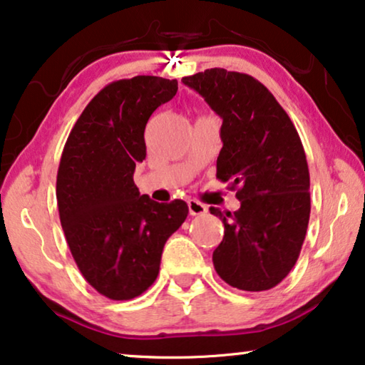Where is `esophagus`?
I'll use <instances>...</instances> for the list:
<instances>
[{
  "mask_svg": "<svg viewBox=\"0 0 365 365\" xmlns=\"http://www.w3.org/2000/svg\"><path fill=\"white\" fill-rule=\"evenodd\" d=\"M187 207H189V214H191V216H201V214L207 211V207L204 206L202 202L194 201V199H189Z\"/></svg>",
  "mask_w": 365,
  "mask_h": 365,
  "instance_id": "esophagus-1",
  "label": "esophagus"
}]
</instances>
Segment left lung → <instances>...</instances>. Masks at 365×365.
I'll list each match as a JSON object with an SVG mask.
<instances>
[{
	"label": "left lung",
	"mask_w": 365,
	"mask_h": 365,
	"mask_svg": "<svg viewBox=\"0 0 365 365\" xmlns=\"http://www.w3.org/2000/svg\"><path fill=\"white\" fill-rule=\"evenodd\" d=\"M222 118L216 178L236 191L214 269L241 291L276 287L297 262L311 214L306 153L291 118L272 93L244 73L211 68L182 78Z\"/></svg>",
	"instance_id": "obj_1"
}]
</instances>
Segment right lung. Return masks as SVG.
I'll use <instances>...</instances> for the list:
<instances>
[{
  "label": "right lung",
  "mask_w": 365,
  "mask_h": 365,
  "mask_svg": "<svg viewBox=\"0 0 365 365\" xmlns=\"http://www.w3.org/2000/svg\"><path fill=\"white\" fill-rule=\"evenodd\" d=\"M178 93L176 79L134 76L104 86L78 118L56 178L59 221L83 277L104 297L129 301L156 281L163 247L187 204L139 194L151 114Z\"/></svg>",
  "instance_id": "right-lung-1"
}]
</instances>
